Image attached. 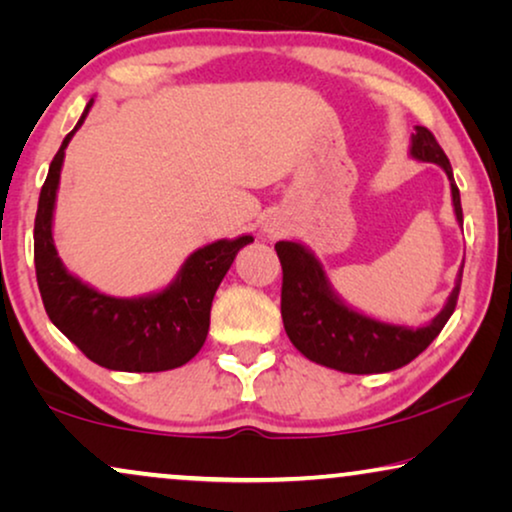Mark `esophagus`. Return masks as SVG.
<instances>
[{"label": "esophagus", "mask_w": 512, "mask_h": 512, "mask_svg": "<svg viewBox=\"0 0 512 512\" xmlns=\"http://www.w3.org/2000/svg\"><path fill=\"white\" fill-rule=\"evenodd\" d=\"M263 233L268 237H279L284 233V223L277 219V216H272V219H268L263 223Z\"/></svg>", "instance_id": "esophagus-1"}]
</instances>
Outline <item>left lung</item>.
I'll return each mask as SVG.
<instances>
[{"instance_id":"8db88e82","label":"left lung","mask_w":512,"mask_h":512,"mask_svg":"<svg viewBox=\"0 0 512 512\" xmlns=\"http://www.w3.org/2000/svg\"><path fill=\"white\" fill-rule=\"evenodd\" d=\"M410 156L422 163L443 167L450 179L454 216L459 226H464L459 188L454 184L450 160L440 149L436 137L422 125H417L410 137ZM275 249L284 272L282 319L286 335L307 359L319 366L340 370V373L373 375L403 368L438 338L457 307L464 263L443 310L429 324L412 328L387 324L349 307L333 289L324 265L305 244L277 242Z\"/></svg>"}]
</instances>
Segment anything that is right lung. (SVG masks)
Segmentation results:
<instances>
[{"mask_svg":"<svg viewBox=\"0 0 512 512\" xmlns=\"http://www.w3.org/2000/svg\"><path fill=\"white\" fill-rule=\"evenodd\" d=\"M86 104L76 128L55 153L41 186L34 219V268L48 319L90 361L123 373H160L184 366L205 345L209 310L221 279L251 235L216 240L195 249L165 289L137 298H114L72 275L53 242V212L65 149L86 121Z\"/></svg>","mask_w":512,"mask_h":512,"instance_id":"add662e5","label":"right lung"}]
</instances>
